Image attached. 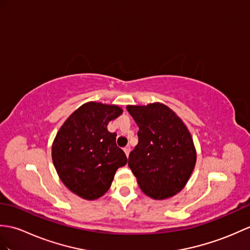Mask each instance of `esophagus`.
Instances as JSON below:
<instances>
[{
	"label": "esophagus",
	"mask_w": 250,
	"mask_h": 250,
	"mask_svg": "<svg viewBox=\"0 0 250 250\" xmlns=\"http://www.w3.org/2000/svg\"><path fill=\"white\" fill-rule=\"evenodd\" d=\"M124 151H125V155H126V156H129L130 151H131V148H130V146H126V147H125V148H124Z\"/></svg>",
	"instance_id": "obj_1"
}]
</instances>
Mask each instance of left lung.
<instances>
[{"label": "left lung", "instance_id": "1", "mask_svg": "<svg viewBox=\"0 0 250 250\" xmlns=\"http://www.w3.org/2000/svg\"><path fill=\"white\" fill-rule=\"evenodd\" d=\"M139 130L129 167L147 196L162 200L181 190L194 170L196 149L187 125L162 103L127 105Z\"/></svg>", "mask_w": 250, "mask_h": 250}]
</instances>
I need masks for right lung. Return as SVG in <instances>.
<instances>
[{
  "instance_id": "add662e5",
  "label": "right lung",
  "mask_w": 250,
  "mask_h": 250,
  "mask_svg": "<svg viewBox=\"0 0 250 250\" xmlns=\"http://www.w3.org/2000/svg\"><path fill=\"white\" fill-rule=\"evenodd\" d=\"M123 114L117 105L87 102L61 126L52 145V160L62 182L87 200L100 198L111 188L116 170L126 164L107 125Z\"/></svg>"
}]
</instances>
